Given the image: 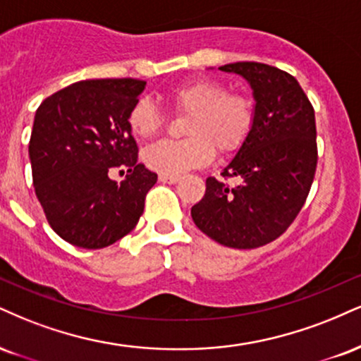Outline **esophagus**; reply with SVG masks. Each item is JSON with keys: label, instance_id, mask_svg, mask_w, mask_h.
Instances as JSON below:
<instances>
[{"label": "esophagus", "instance_id": "esophagus-1", "mask_svg": "<svg viewBox=\"0 0 361 361\" xmlns=\"http://www.w3.org/2000/svg\"><path fill=\"white\" fill-rule=\"evenodd\" d=\"M159 181L161 183H168V185H175L180 181V176H169V175H159Z\"/></svg>", "mask_w": 361, "mask_h": 361}]
</instances>
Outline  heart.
I'll use <instances>...</instances> for the list:
<instances>
[{
	"label": "heart",
	"mask_w": 361,
	"mask_h": 361,
	"mask_svg": "<svg viewBox=\"0 0 361 361\" xmlns=\"http://www.w3.org/2000/svg\"><path fill=\"white\" fill-rule=\"evenodd\" d=\"M173 111L186 116L181 141H163L145 151V163L161 175L180 176L193 168L205 166L220 154L237 153L249 141L257 117L255 101L244 92H227L216 79L185 82L168 94ZM134 137L153 139L161 133L164 117L153 102L141 99L128 116Z\"/></svg>",
	"instance_id": "b5f03b06"
}]
</instances>
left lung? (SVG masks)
<instances>
[{"mask_svg":"<svg viewBox=\"0 0 361 361\" xmlns=\"http://www.w3.org/2000/svg\"><path fill=\"white\" fill-rule=\"evenodd\" d=\"M220 71L249 82L257 117L249 141L220 173L224 180L207 178L192 219L219 244L255 249L281 237L310 195L318 164L314 109L299 82L281 68L235 62ZM228 177L241 183L225 184Z\"/></svg>","mask_w":361,"mask_h":361,"instance_id":"8db88e82","label":"left lung"}]
</instances>
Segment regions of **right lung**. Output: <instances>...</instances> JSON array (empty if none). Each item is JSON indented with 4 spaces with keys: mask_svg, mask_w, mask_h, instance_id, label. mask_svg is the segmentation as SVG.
Masks as SVG:
<instances>
[{
    "mask_svg": "<svg viewBox=\"0 0 361 361\" xmlns=\"http://www.w3.org/2000/svg\"><path fill=\"white\" fill-rule=\"evenodd\" d=\"M146 82L82 80L51 94L33 121V186L50 227L68 244L102 249L128 235L158 175L137 163L128 116ZM116 167L128 171L121 184Z\"/></svg>",
    "mask_w": 361,
    "mask_h": 361,
    "instance_id": "right-lung-1",
    "label": "right lung"
}]
</instances>
